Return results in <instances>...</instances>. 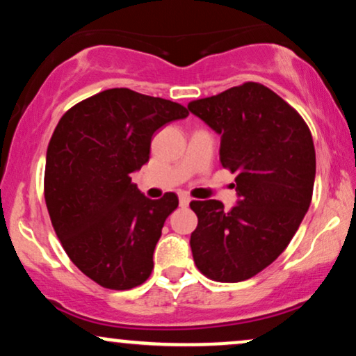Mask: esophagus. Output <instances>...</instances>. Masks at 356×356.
Here are the masks:
<instances>
[{"mask_svg": "<svg viewBox=\"0 0 356 356\" xmlns=\"http://www.w3.org/2000/svg\"><path fill=\"white\" fill-rule=\"evenodd\" d=\"M189 202H191V197H189V195H186V194H181V195H179V204H181L182 207L189 206Z\"/></svg>", "mask_w": 356, "mask_h": 356, "instance_id": "34e87169", "label": "esophagus"}]
</instances>
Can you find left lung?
<instances>
[{
    "label": "left lung",
    "instance_id": "1",
    "mask_svg": "<svg viewBox=\"0 0 356 356\" xmlns=\"http://www.w3.org/2000/svg\"><path fill=\"white\" fill-rule=\"evenodd\" d=\"M220 136V164L236 174L238 206L192 201L191 249L199 271L239 283L268 268L300 227L313 197L316 154L303 117L256 81L189 102Z\"/></svg>",
    "mask_w": 356,
    "mask_h": 356
}]
</instances>
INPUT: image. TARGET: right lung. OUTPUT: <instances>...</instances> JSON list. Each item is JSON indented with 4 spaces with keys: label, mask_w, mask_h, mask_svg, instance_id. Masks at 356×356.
<instances>
[{
    "label": "right lung",
    "mask_w": 356,
    "mask_h": 356,
    "mask_svg": "<svg viewBox=\"0 0 356 356\" xmlns=\"http://www.w3.org/2000/svg\"><path fill=\"white\" fill-rule=\"evenodd\" d=\"M187 115L175 102L110 88L73 105L55 127L44 202L65 252L97 284L122 291L149 280L179 199L145 197L130 174L149 161L155 130Z\"/></svg>",
    "instance_id": "obj_1"
}]
</instances>
